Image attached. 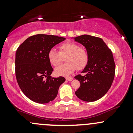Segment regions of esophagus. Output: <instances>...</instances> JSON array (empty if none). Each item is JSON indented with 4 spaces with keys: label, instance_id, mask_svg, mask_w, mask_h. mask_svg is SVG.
I'll list each match as a JSON object with an SVG mask.
<instances>
[{
    "label": "esophagus",
    "instance_id": "obj_1",
    "mask_svg": "<svg viewBox=\"0 0 133 133\" xmlns=\"http://www.w3.org/2000/svg\"><path fill=\"white\" fill-rule=\"evenodd\" d=\"M65 79H66V80L68 81H71L73 79V78L72 77H67Z\"/></svg>",
    "mask_w": 133,
    "mask_h": 133
}]
</instances>
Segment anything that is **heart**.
I'll return each instance as SVG.
<instances>
[{
    "label": "heart",
    "mask_w": 133,
    "mask_h": 133,
    "mask_svg": "<svg viewBox=\"0 0 133 133\" xmlns=\"http://www.w3.org/2000/svg\"><path fill=\"white\" fill-rule=\"evenodd\" d=\"M59 52L55 49H51L48 52L47 58L50 64L53 66H58L63 62L65 57L67 62L58 67L55 72L59 76H68L77 70L86 68L89 61V54L83 46H79L74 42H65L59 47Z\"/></svg>",
    "instance_id": "obj_1"
}]
</instances>
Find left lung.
<instances>
[{
    "instance_id": "1",
    "label": "left lung",
    "mask_w": 133,
    "mask_h": 133,
    "mask_svg": "<svg viewBox=\"0 0 133 133\" xmlns=\"http://www.w3.org/2000/svg\"><path fill=\"white\" fill-rule=\"evenodd\" d=\"M74 39L86 47L89 54V61L82 71L85 75L79 74L74 77L81 84L75 94L84 101H95L106 94L113 82L115 75L113 55L99 37L82 35Z\"/></svg>"
}]
</instances>
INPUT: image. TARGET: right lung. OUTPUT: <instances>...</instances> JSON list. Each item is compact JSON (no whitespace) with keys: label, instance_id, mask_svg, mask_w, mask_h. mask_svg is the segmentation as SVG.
Wrapping results in <instances>:
<instances>
[{"label":"right lung","instance_id":"obj_1","mask_svg":"<svg viewBox=\"0 0 133 133\" xmlns=\"http://www.w3.org/2000/svg\"><path fill=\"white\" fill-rule=\"evenodd\" d=\"M65 38L53 35L30 36L17 49L15 71L18 84L25 96L36 103H49L56 98L61 85L65 81L62 76L51 75L53 68L47 58L50 49Z\"/></svg>","mask_w":133,"mask_h":133}]
</instances>
